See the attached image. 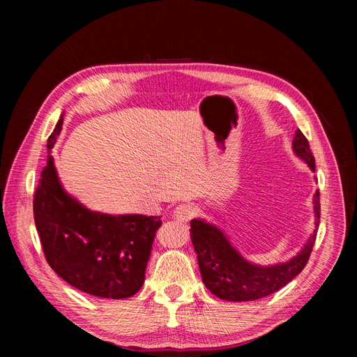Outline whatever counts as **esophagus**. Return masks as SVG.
Here are the masks:
<instances>
[{"mask_svg":"<svg viewBox=\"0 0 357 357\" xmlns=\"http://www.w3.org/2000/svg\"><path fill=\"white\" fill-rule=\"evenodd\" d=\"M197 214V207L193 204H181L174 210V219L188 222Z\"/></svg>","mask_w":357,"mask_h":357,"instance_id":"34e87169","label":"esophagus"}]
</instances>
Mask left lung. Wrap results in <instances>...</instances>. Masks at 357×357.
Wrapping results in <instances>:
<instances>
[{
	"instance_id": "obj_1",
	"label": "left lung",
	"mask_w": 357,
	"mask_h": 357,
	"mask_svg": "<svg viewBox=\"0 0 357 357\" xmlns=\"http://www.w3.org/2000/svg\"><path fill=\"white\" fill-rule=\"evenodd\" d=\"M294 152L316 171L308 139L299 129L294 139ZM316 229L304 248L286 264L274 266H257L235 250L220 229L199 219L190 220V238L198 255L202 282L211 294L220 299L241 302L261 299L284 287L305 268L316 243L320 223V192L314 195Z\"/></svg>"
}]
</instances>
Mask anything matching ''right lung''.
Masks as SVG:
<instances>
[{"instance_id":"add662e5","label":"right lung","mask_w":357,"mask_h":357,"mask_svg":"<svg viewBox=\"0 0 357 357\" xmlns=\"http://www.w3.org/2000/svg\"><path fill=\"white\" fill-rule=\"evenodd\" d=\"M62 116L47 139L50 150ZM34 220L43 252L62 280L84 294L122 299L144 283L159 215H110L84 208L62 189L49 155L34 193Z\"/></svg>"}]
</instances>
